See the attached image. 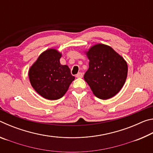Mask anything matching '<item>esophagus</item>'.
<instances>
[{
	"label": "esophagus",
	"mask_w": 153,
	"mask_h": 153,
	"mask_svg": "<svg viewBox=\"0 0 153 153\" xmlns=\"http://www.w3.org/2000/svg\"><path fill=\"white\" fill-rule=\"evenodd\" d=\"M76 77H77V78H80V77H83V74L81 73V72H79V73H78L76 75Z\"/></svg>",
	"instance_id": "1"
}]
</instances>
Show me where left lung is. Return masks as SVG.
<instances>
[{
  "mask_svg": "<svg viewBox=\"0 0 153 153\" xmlns=\"http://www.w3.org/2000/svg\"><path fill=\"white\" fill-rule=\"evenodd\" d=\"M89 68L84 78L96 97L107 100L122 88L128 76V65L122 56L107 45L98 44L86 53Z\"/></svg>",
  "mask_w": 153,
  "mask_h": 153,
  "instance_id": "1",
  "label": "left lung"
}]
</instances>
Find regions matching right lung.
Listing matches in <instances>:
<instances>
[{"instance_id":"obj_1","label":"right lung","mask_w":153,"mask_h":153,"mask_svg":"<svg viewBox=\"0 0 153 153\" xmlns=\"http://www.w3.org/2000/svg\"><path fill=\"white\" fill-rule=\"evenodd\" d=\"M61 57L57 50L48 49L41 54L29 70L31 85L46 99L63 97L75 79L69 67L60 63Z\"/></svg>"}]
</instances>
